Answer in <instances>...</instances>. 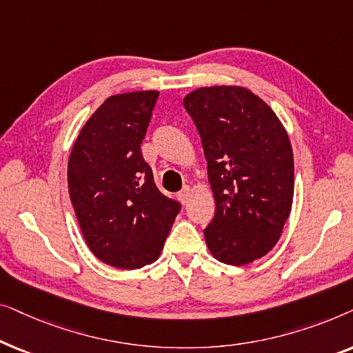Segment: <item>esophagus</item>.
I'll return each mask as SVG.
<instances>
[{
    "label": "esophagus",
    "mask_w": 353,
    "mask_h": 353,
    "mask_svg": "<svg viewBox=\"0 0 353 353\" xmlns=\"http://www.w3.org/2000/svg\"><path fill=\"white\" fill-rule=\"evenodd\" d=\"M178 199H180L183 204H188V202H190V199H191V190L190 188H183V190L180 191V194H178Z\"/></svg>",
    "instance_id": "1"
}]
</instances>
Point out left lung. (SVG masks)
<instances>
[{"label":"left lung","mask_w":353,"mask_h":353,"mask_svg":"<svg viewBox=\"0 0 353 353\" xmlns=\"http://www.w3.org/2000/svg\"><path fill=\"white\" fill-rule=\"evenodd\" d=\"M183 104L199 132L215 197L205 243L220 262L248 265L273 249L291 214V141L270 105L243 86L199 88Z\"/></svg>","instance_id":"1"}]
</instances>
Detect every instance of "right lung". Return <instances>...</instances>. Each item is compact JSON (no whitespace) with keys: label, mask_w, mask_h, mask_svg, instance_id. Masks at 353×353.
Instances as JSON below:
<instances>
[{"label":"right lung","mask_w":353,"mask_h":353,"mask_svg":"<svg viewBox=\"0 0 353 353\" xmlns=\"http://www.w3.org/2000/svg\"><path fill=\"white\" fill-rule=\"evenodd\" d=\"M159 91L110 96L69 157V194L81 234L101 262L134 270L163 249L181 204L159 191L141 154Z\"/></svg>","instance_id":"right-lung-1"}]
</instances>
